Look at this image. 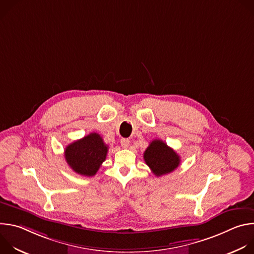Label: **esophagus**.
Returning a JSON list of instances; mask_svg holds the SVG:
<instances>
[{
    "label": "esophagus",
    "instance_id": "esophagus-1",
    "mask_svg": "<svg viewBox=\"0 0 254 254\" xmlns=\"http://www.w3.org/2000/svg\"><path fill=\"white\" fill-rule=\"evenodd\" d=\"M121 144H122V147H123V148H125V149L128 148L129 139H128V138H122V139H121Z\"/></svg>",
    "mask_w": 254,
    "mask_h": 254
}]
</instances>
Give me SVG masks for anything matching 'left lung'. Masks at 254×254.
<instances>
[{
	"label": "left lung",
	"instance_id": "left-lung-1",
	"mask_svg": "<svg viewBox=\"0 0 254 254\" xmlns=\"http://www.w3.org/2000/svg\"><path fill=\"white\" fill-rule=\"evenodd\" d=\"M143 160L157 177L173 172L181 162L180 156L161 139L151 141L143 153Z\"/></svg>",
	"mask_w": 254,
	"mask_h": 254
}]
</instances>
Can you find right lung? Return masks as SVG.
Masks as SVG:
<instances>
[{"label": "right lung", "mask_w": 254, "mask_h": 254, "mask_svg": "<svg viewBox=\"0 0 254 254\" xmlns=\"http://www.w3.org/2000/svg\"><path fill=\"white\" fill-rule=\"evenodd\" d=\"M107 150L108 147L102 137L96 132H91L68 144L64 156L69 167L75 173L92 177L105 161Z\"/></svg>", "instance_id": "1"}]
</instances>
